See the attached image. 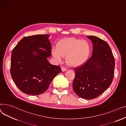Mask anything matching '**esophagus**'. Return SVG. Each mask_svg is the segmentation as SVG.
<instances>
[{"label": "esophagus", "mask_w": 126, "mask_h": 126, "mask_svg": "<svg viewBox=\"0 0 126 126\" xmlns=\"http://www.w3.org/2000/svg\"><path fill=\"white\" fill-rule=\"evenodd\" d=\"M61 70H62V71H65L66 70H67V68L65 67H61Z\"/></svg>", "instance_id": "esophagus-1"}]
</instances>
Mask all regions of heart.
<instances>
[{"mask_svg": "<svg viewBox=\"0 0 126 126\" xmlns=\"http://www.w3.org/2000/svg\"><path fill=\"white\" fill-rule=\"evenodd\" d=\"M90 45L85 40L74 37L60 40L56 45V49H52V55L57 60L60 61L66 57L67 64L72 67L83 65L89 55Z\"/></svg>", "mask_w": 126, "mask_h": 126, "instance_id": "obj_1", "label": "heart"}]
</instances>
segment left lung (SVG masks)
I'll use <instances>...</instances> for the list:
<instances>
[{
  "instance_id": "left-lung-1",
  "label": "left lung",
  "mask_w": 126,
  "mask_h": 126,
  "mask_svg": "<svg viewBox=\"0 0 126 126\" xmlns=\"http://www.w3.org/2000/svg\"><path fill=\"white\" fill-rule=\"evenodd\" d=\"M93 44L92 56L84 64L72 68L75 93L86 100L94 99L109 87L113 80L115 60L108 44L94 36H87Z\"/></svg>"
}]
</instances>
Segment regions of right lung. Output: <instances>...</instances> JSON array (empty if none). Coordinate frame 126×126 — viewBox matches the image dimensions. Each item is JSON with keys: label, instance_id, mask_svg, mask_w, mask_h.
Segmentation results:
<instances>
[{"label": "right lung", "instance_id": "right-lung-1", "mask_svg": "<svg viewBox=\"0 0 126 126\" xmlns=\"http://www.w3.org/2000/svg\"><path fill=\"white\" fill-rule=\"evenodd\" d=\"M49 37L47 34L25 37L12 51L11 77L17 87L26 94L43 93L52 79L62 72L60 66L51 64L47 59L51 56Z\"/></svg>", "mask_w": 126, "mask_h": 126}]
</instances>
